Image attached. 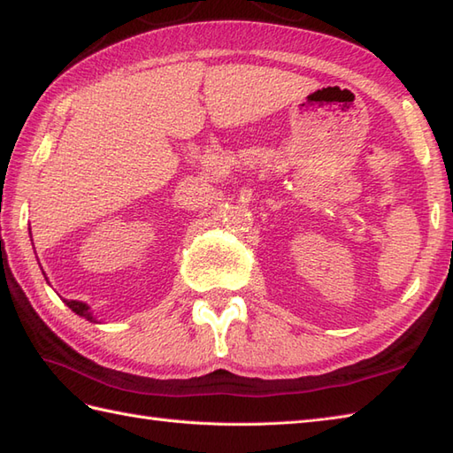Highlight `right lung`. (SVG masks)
<instances>
[{
  "mask_svg": "<svg viewBox=\"0 0 453 453\" xmlns=\"http://www.w3.org/2000/svg\"><path fill=\"white\" fill-rule=\"evenodd\" d=\"M64 302H65V305L70 307V310H72L73 313H78L80 317H83V319H88V321H91V323H97V319H95V317H93V313H91L88 303L78 302V300H64Z\"/></svg>",
  "mask_w": 453,
  "mask_h": 453,
  "instance_id": "1",
  "label": "right lung"
}]
</instances>
